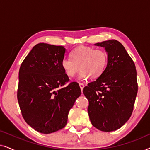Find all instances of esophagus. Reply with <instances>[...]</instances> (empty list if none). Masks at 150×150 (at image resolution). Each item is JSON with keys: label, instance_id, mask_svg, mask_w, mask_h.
Listing matches in <instances>:
<instances>
[{"label": "esophagus", "instance_id": "obj_1", "mask_svg": "<svg viewBox=\"0 0 150 150\" xmlns=\"http://www.w3.org/2000/svg\"><path fill=\"white\" fill-rule=\"evenodd\" d=\"M79 86H80V87H81V91H83V88H84V87H85V85H84V84H83V83H79Z\"/></svg>", "mask_w": 150, "mask_h": 150}]
</instances>
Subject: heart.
Masks as SVG:
<instances>
[{
	"mask_svg": "<svg viewBox=\"0 0 150 150\" xmlns=\"http://www.w3.org/2000/svg\"><path fill=\"white\" fill-rule=\"evenodd\" d=\"M108 54L103 49L81 46L70 52V58H64L61 67L67 76L72 78L80 68L82 69L79 78L81 80L91 76L98 79L103 74L107 66Z\"/></svg>",
	"mask_w": 150,
	"mask_h": 150,
	"instance_id": "b5f03b06",
	"label": "heart"
}]
</instances>
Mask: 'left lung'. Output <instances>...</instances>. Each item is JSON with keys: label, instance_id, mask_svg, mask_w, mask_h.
<instances>
[{"label": "left lung", "instance_id": "1", "mask_svg": "<svg viewBox=\"0 0 150 150\" xmlns=\"http://www.w3.org/2000/svg\"><path fill=\"white\" fill-rule=\"evenodd\" d=\"M108 54L101 76L84 87L89 100L88 114L93 126L103 132L120 128L130 117L138 91L134 61L124 46L115 40L97 43Z\"/></svg>", "mask_w": 150, "mask_h": 150}]
</instances>
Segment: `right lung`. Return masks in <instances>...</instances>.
Masks as SVG:
<instances>
[{"mask_svg": "<svg viewBox=\"0 0 150 150\" xmlns=\"http://www.w3.org/2000/svg\"><path fill=\"white\" fill-rule=\"evenodd\" d=\"M65 48L40 43L22 61L17 98L22 117L34 130L50 134L64 128L69 110L81 96L61 67Z\"/></svg>", "mask_w": 150, "mask_h": 150, "instance_id": "obj_1", "label": "right lung"}]
</instances>
